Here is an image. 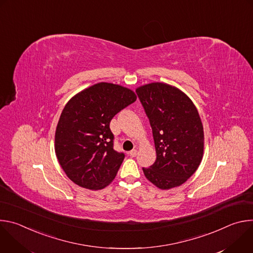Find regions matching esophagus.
I'll list each match as a JSON object with an SVG mask.
<instances>
[{"label": "esophagus", "mask_w": 253, "mask_h": 253, "mask_svg": "<svg viewBox=\"0 0 253 253\" xmlns=\"http://www.w3.org/2000/svg\"><path fill=\"white\" fill-rule=\"evenodd\" d=\"M128 154H129L131 157H135V156L137 155V150H136V149H133V150H131Z\"/></svg>", "instance_id": "1"}]
</instances>
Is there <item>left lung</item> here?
Segmentation results:
<instances>
[{
  "label": "left lung",
  "instance_id": "left-lung-1",
  "mask_svg": "<svg viewBox=\"0 0 253 253\" xmlns=\"http://www.w3.org/2000/svg\"><path fill=\"white\" fill-rule=\"evenodd\" d=\"M156 149V160L142 168L146 178L161 189L183 184L197 170L203 156L204 133L196 107L180 90L164 83L139 87Z\"/></svg>",
  "mask_w": 253,
  "mask_h": 253
}]
</instances>
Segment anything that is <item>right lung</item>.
<instances>
[{"label":"right lung","mask_w":253,"mask_h":253,"mask_svg":"<svg viewBox=\"0 0 253 253\" xmlns=\"http://www.w3.org/2000/svg\"><path fill=\"white\" fill-rule=\"evenodd\" d=\"M135 101L133 91L102 82L66 104L56 129L55 150L61 167L74 183L97 190L115 178L125 154L114 149L110 122Z\"/></svg>","instance_id":"right-lung-1"}]
</instances>
